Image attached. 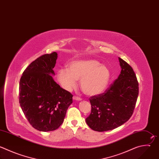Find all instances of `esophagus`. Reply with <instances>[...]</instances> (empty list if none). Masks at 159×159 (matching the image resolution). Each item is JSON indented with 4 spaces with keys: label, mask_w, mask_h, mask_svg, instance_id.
I'll return each mask as SVG.
<instances>
[{
    "label": "esophagus",
    "mask_w": 159,
    "mask_h": 159,
    "mask_svg": "<svg viewBox=\"0 0 159 159\" xmlns=\"http://www.w3.org/2000/svg\"><path fill=\"white\" fill-rule=\"evenodd\" d=\"M73 99L75 100H78V101H80V100H82L81 98H80V97H77V96H74V97H73Z\"/></svg>",
    "instance_id": "obj_1"
}]
</instances>
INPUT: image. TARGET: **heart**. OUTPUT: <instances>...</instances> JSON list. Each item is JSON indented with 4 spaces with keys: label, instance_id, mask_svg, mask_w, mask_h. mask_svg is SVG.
Segmentation results:
<instances>
[{
    "label": "heart",
    "instance_id": "b5f03b06",
    "mask_svg": "<svg viewBox=\"0 0 159 159\" xmlns=\"http://www.w3.org/2000/svg\"><path fill=\"white\" fill-rule=\"evenodd\" d=\"M111 77L107 67L93 59L77 60L57 71V79L62 87L69 90L80 79V87L87 95L94 96L107 88Z\"/></svg>",
    "mask_w": 159,
    "mask_h": 159
}]
</instances>
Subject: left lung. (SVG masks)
<instances>
[{"label":"left lung","instance_id":"1","mask_svg":"<svg viewBox=\"0 0 159 159\" xmlns=\"http://www.w3.org/2000/svg\"><path fill=\"white\" fill-rule=\"evenodd\" d=\"M122 69L118 78L105 92L91 97V113L85 119L97 132L113 130L132 116L139 95V83L130 65L119 57Z\"/></svg>","mask_w":159,"mask_h":159}]
</instances>
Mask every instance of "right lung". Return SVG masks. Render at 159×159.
I'll return each mask as SVG.
<instances>
[{
	"instance_id": "add662e5",
	"label": "right lung",
	"mask_w": 159,
	"mask_h": 159,
	"mask_svg": "<svg viewBox=\"0 0 159 159\" xmlns=\"http://www.w3.org/2000/svg\"><path fill=\"white\" fill-rule=\"evenodd\" d=\"M57 52L41 56L24 71L19 82V103L30 124L35 129L48 132L63 123L73 95L61 87L52 75Z\"/></svg>"
}]
</instances>
